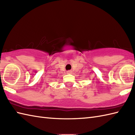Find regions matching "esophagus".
<instances>
[{"mask_svg": "<svg viewBox=\"0 0 135 135\" xmlns=\"http://www.w3.org/2000/svg\"><path fill=\"white\" fill-rule=\"evenodd\" d=\"M67 73V74H71V73H72V71H68Z\"/></svg>", "mask_w": 135, "mask_h": 135, "instance_id": "esophagus-1", "label": "esophagus"}]
</instances>
